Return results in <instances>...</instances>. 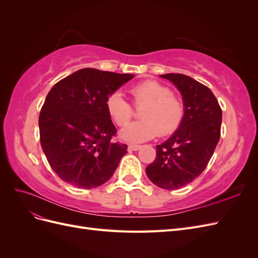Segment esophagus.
Returning <instances> with one entry per match:
<instances>
[{"label":"esophagus","instance_id":"obj_1","mask_svg":"<svg viewBox=\"0 0 258 258\" xmlns=\"http://www.w3.org/2000/svg\"><path fill=\"white\" fill-rule=\"evenodd\" d=\"M140 148H141V145H136V144H130L128 146V150L129 151H139Z\"/></svg>","mask_w":258,"mask_h":258}]
</instances>
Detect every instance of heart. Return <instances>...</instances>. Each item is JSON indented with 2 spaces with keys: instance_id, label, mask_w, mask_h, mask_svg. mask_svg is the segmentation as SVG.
<instances>
[{
  "instance_id": "obj_1",
  "label": "heart",
  "mask_w": 258,
  "mask_h": 258,
  "mask_svg": "<svg viewBox=\"0 0 258 258\" xmlns=\"http://www.w3.org/2000/svg\"><path fill=\"white\" fill-rule=\"evenodd\" d=\"M134 103L142 105V119L126 124L134 116V107L119 91L112 92L105 100L107 114L117 126L124 127L120 136L124 141L139 143L157 135L169 136L175 132L184 118V104L170 88L156 81H145L132 86L129 90Z\"/></svg>"
}]
</instances>
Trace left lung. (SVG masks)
Returning a JSON list of instances; mask_svg holds the SVG:
<instances>
[{"label": "left lung", "instance_id": "1", "mask_svg": "<svg viewBox=\"0 0 258 258\" xmlns=\"http://www.w3.org/2000/svg\"><path fill=\"white\" fill-rule=\"evenodd\" d=\"M182 95L184 118L166 142L157 145L156 158L146 168L151 181L163 189H178L207 168L221 138L222 108L207 86L184 74H163Z\"/></svg>", "mask_w": 258, "mask_h": 258}]
</instances>
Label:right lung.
Instances as JSON below:
<instances>
[{
    "label": "right lung",
    "instance_id": "right-lung-1",
    "mask_svg": "<svg viewBox=\"0 0 258 258\" xmlns=\"http://www.w3.org/2000/svg\"><path fill=\"white\" fill-rule=\"evenodd\" d=\"M134 76L86 68L53 85L38 127L43 152L62 181L90 189L112 177L128 146L112 141L117 130L105 100Z\"/></svg>",
    "mask_w": 258,
    "mask_h": 258
}]
</instances>
